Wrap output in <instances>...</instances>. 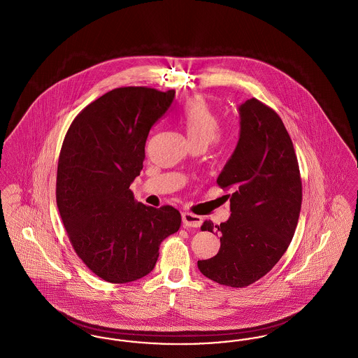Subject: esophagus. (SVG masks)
Listing matches in <instances>:
<instances>
[{"mask_svg": "<svg viewBox=\"0 0 358 358\" xmlns=\"http://www.w3.org/2000/svg\"><path fill=\"white\" fill-rule=\"evenodd\" d=\"M182 222H184V225H187V227L199 228V227H201V224H203V217H201V216H197V215H193V213H190V212H184V213H182Z\"/></svg>", "mask_w": 358, "mask_h": 358, "instance_id": "obj_1", "label": "esophagus"}]
</instances>
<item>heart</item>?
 <instances>
[{
    "label": "heart",
    "mask_w": 358,
    "mask_h": 358,
    "mask_svg": "<svg viewBox=\"0 0 358 358\" xmlns=\"http://www.w3.org/2000/svg\"><path fill=\"white\" fill-rule=\"evenodd\" d=\"M178 120L193 146H208L212 141H220L219 115L203 98L187 101L180 111Z\"/></svg>",
    "instance_id": "1"
}]
</instances>
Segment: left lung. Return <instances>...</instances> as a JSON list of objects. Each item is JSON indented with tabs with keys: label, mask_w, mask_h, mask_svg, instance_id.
<instances>
[{
	"label": "left lung",
	"mask_w": 358,
	"mask_h": 358,
	"mask_svg": "<svg viewBox=\"0 0 358 358\" xmlns=\"http://www.w3.org/2000/svg\"><path fill=\"white\" fill-rule=\"evenodd\" d=\"M238 114V145L217 177L219 187L234 192L228 194L231 217L201 225V231L220 232L222 245L197 266L210 280L241 289L271 271L287 251L301 213L302 181L292 141L273 108L252 98Z\"/></svg>",
	"instance_id": "1"
}]
</instances>
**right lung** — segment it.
Returning a JSON list of instances; mask_svg holds the SVG:
<instances>
[{
    "label": "right lung",
    "instance_id": "obj_1",
    "mask_svg": "<svg viewBox=\"0 0 358 358\" xmlns=\"http://www.w3.org/2000/svg\"><path fill=\"white\" fill-rule=\"evenodd\" d=\"M176 91L120 87L90 103L69 126L59 155L56 203L69 241L85 266L110 283L153 271L159 244L181 225L171 205L134 200L154 123Z\"/></svg>",
    "mask_w": 358,
    "mask_h": 358
}]
</instances>
